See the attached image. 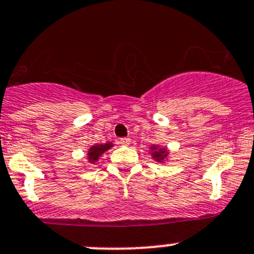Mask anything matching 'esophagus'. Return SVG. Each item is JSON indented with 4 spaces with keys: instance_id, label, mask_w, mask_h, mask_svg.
<instances>
[{
    "instance_id": "obj_1",
    "label": "esophagus",
    "mask_w": 254,
    "mask_h": 254,
    "mask_svg": "<svg viewBox=\"0 0 254 254\" xmlns=\"http://www.w3.org/2000/svg\"><path fill=\"white\" fill-rule=\"evenodd\" d=\"M119 142L120 145H123V146H127V145L130 144V137H122V139H119Z\"/></svg>"
}]
</instances>
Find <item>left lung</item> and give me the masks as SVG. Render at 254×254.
Listing matches in <instances>:
<instances>
[{
  "label": "left lung",
  "mask_w": 254,
  "mask_h": 254,
  "mask_svg": "<svg viewBox=\"0 0 254 254\" xmlns=\"http://www.w3.org/2000/svg\"><path fill=\"white\" fill-rule=\"evenodd\" d=\"M152 150V157H154L156 161H164L165 157L167 156L166 149H157L156 146H151Z\"/></svg>",
  "instance_id": "obj_1"
}]
</instances>
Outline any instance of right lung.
Instances as JSON below:
<instances>
[{"label": "right lung", "mask_w": 254, "mask_h": 254, "mask_svg": "<svg viewBox=\"0 0 254 254\" xmlns=\"http://www.w3.org/2000/svg\"><path fill=\"white\" fill-rule=\"evenodd\" d=\"M113 145L110 142L104 145H94V146L90 147L89 152H88V159H89L90 162H95L98 160V157L103 154L104 151H107L108 149H110Z\"/></svg>", "instance_id": "1"}]
</instances>
